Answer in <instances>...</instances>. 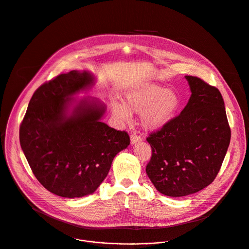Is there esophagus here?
I'll list each match as a JSON object with an SVG mask.
<instances>
[{
	"label": "esophagus",
	"mask_w": 249,
	"mask_h": 249,
	"mask_svg": "<svg viewBox=\"0 0 249 249\" xmlns=\"http://www.w3.org/2000/svg\"><path fill=\"white\" fill-rule=\"evenodd\" d=\"M141 137L138 136V135H136V133H134L131 135V144L134 145V144H137L139 142H141Z\"/></svg>",
	"instance_id": "34e87169"
}]
</instances>
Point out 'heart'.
Wrapping results in <instances>:
<instances>
[{
    "label": "heart",
    "instance_id": "b5f03b06",
    "mask_svg": "<svg viewBox=\"0 0 249 249\" xmlns=\"http://www.w3.org/2000/svg\"><path fill=\"white\" fill-rule=\"evenodd\" d=\"M125 104H113V114L127 121L130 113L142 114V125L148 130L162 128L171 121L179 106L176 91L152 82H142L125 94Z\"/></svg>",
    "mask_w": 249,
    "mask_h": 249
}]
</instances>
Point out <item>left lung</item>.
<instances>
[{
    "mask_svg": "<svg viewBox=\"0 0 249 249\" xmlns=\"http://www.w3.org/2000/svg\"><path fill=\"white\" fill-rule=\"evenodd\" d=\"M192 95L180 114L147 138L152 148L146 173L168 196L197 193L213 182L231 142L219 90L196 76L186 75Z\"/></svg>",
    "mask_w": 249,
    "mask_h": 249,
    "instance_id": "1",
    "label": "left lung"
}]
</instances>
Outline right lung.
<instances>
[{
	"instance_id": "right-lung-1",
	"label": "right lung",
	"mask_w": 249,
	"mask_h": 249,
	"mask_svg": "<svg viewBox=\"0 0 249 249\" xmlns=\"http://www.w3.org/2000/svg\"><path fill=\"white\" fill-rule=\"evenodd\" d=\"M89 71H71L40 85L19 127V143L38 182L62 197L93 194L114 157L130 144L127 132L101 122L106 107L73 95L94 85Z\"/></svg>"
}]
</instances>
